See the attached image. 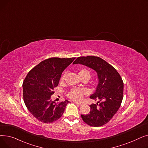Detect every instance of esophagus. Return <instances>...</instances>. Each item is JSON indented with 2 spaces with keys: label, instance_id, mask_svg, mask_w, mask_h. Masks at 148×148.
Returning <instances> with one entry per match:
<instances>
[{
  "label": "esophagus",
  "instance_id": "esophagus-1",
  "mask_svg": "<svg viewBox=\"0 0 148 148\" xmlns=\"http://www.w3.org/2000/svg\"><path fill=\"white\" fill-rule=\"evenodd\" d=\"M74 103H75V104H76L77 105H78V106H81V105L82 104V103H79V102H77V101H75V102H74Z\"/></svg>",
  "mask_w": 148,
  "mask_h": 148
}]
</instances>
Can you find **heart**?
I'll list each match as a JSON object with an SVG mask.
<instances>
[{"mask_svg": "<svg viewBox=\"0 0 148 148\" xmlns=\"http://www.w3.org/2000/svg\"><path fill=\"white\" fill-rule=\"evenodd\" d=\"M66 74L64 73L60 77V81H63L65 79ZM79 75L80 78H83V77H87L89 79L90 77V72L86 68H82L80 69L79 72ZM86 94V90L82 88H75V89H70L69 91L67 93V97L75 101H79L80 100L84 95Z\"/></svg>", "mask_w": 148, "mask_h": 148, "instance_id": "heart-1", "label": "heart"}]
</instances>
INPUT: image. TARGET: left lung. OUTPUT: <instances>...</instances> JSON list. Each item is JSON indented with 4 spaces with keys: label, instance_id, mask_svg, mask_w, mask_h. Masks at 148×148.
Here are the masks:
<instances>
[{
    "label": "left lung",
    "instance_id": "left-lung-1",
    "mask_svg": "<svg viewBox=\"0 0 148 148\" xmlns=\"http://www.w3.org/2000/svg\"><path fill=\"white\" fill-rule=\"evenodd\" d=\"M80 64L94 69L98 84L90 98L98 101L90 105L89 114H82L83 121L92 127H101L109 122L118 112L123 99V82L116 69L101 58L88 56L77 58L73 64Z\"/></svg>",
    "mask_w": 148,
    "mask_h": 148
}]
</instances>
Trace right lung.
Masks as SVG:
<instances>
[{
	"mask_svg": "<svg viewBox=\"0 0 148 148\" xmlns=\"http://www.w3.org/2000/svg\"><path fill=\"white\" fill-rule=\"evenodd\" d=\"M75 58H51L36 65L28 73L23 83V100L28 110L43 123H51L63 114L69 103L65 100L57 104L50 99L58 86L62 73Z\"/></svg>",
	"mask_w": 148,
	"mask_h": 148,
	"instance_id": "1",
	"label": "right lung"
}]
</instances>
